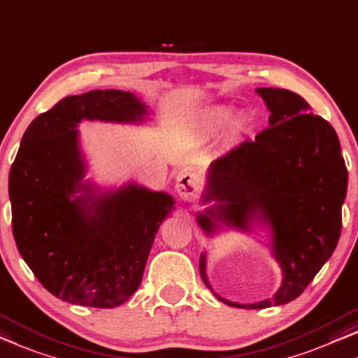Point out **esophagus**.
<instances>
[{
    "instance_id": "34e87169",
    "label": "esophagus",
    "mask_w": 358,
    "mask_h": 358,
    "mask_svg": "<svg viewBox=\"0 0 358 358\" xmlns=\"http://www.w3.org/2000/svg\"><path fill=\"white\" fill-rule=\"evenodd\" d=\"M176 192L184 201H194L199 194V179L190 171H184L179 174L178 184H176Z\"/></svg>"
}]
</instances>
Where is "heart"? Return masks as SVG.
<instances>
[{
  "mask_svg": "<svg viewBox=\"0 0 358 358\" xmlns=\"http://www.w3.org/2000/svg\"><path fill=\"white\" fill-rule=\"evenodd\" d=\"M227 111L222 110V108H216V110H210L206 115L203 116V127L206 131H216L222 126V122L226 121ZM245 127V121L241 116H236L231 119L229 122V131L231 134H239L243 131Z\"/></svg>",
  "mask_w": 358,
  "mask_h": 358,
  "instance_id": "obj_1",
  "label": "heart"
}]
</instances>
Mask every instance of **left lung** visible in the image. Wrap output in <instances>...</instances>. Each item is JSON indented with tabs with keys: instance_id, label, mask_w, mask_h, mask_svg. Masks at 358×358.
I'll use <instances>...</instances> for the list:
<instances>
[{
	"instance_id": "left-lung-1",
	"label": "left lung",
	"mask_w": 358,
	"mask_h": 358,
	"mask_svg": "<svg viewBox=\"0 0 358 358\" xmlns=\"http://www.w3.org/2000/svg\"><path fill=\"white\" fill-rule=\"evenodd\" d=\"M269 111L265 131L210 164L196 222L208 237L226 231L266 232V245L281 268V286L255 303L221 302L237 308H268L297 299L333 255L343 226L347 169L338 134L315 116L302 96L284 89L255 90Z\"/></svg>"
}]
</instances>
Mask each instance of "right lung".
<instances>
[{
  "label": "right lung",
  "instance_id": "add662e5",
  "mask_svg": "<svg viewBox=\"0 0 358 358\" xmlns=\"http://www.w3.org/2000/svg\"><path fill=\"white\" fill-rule=\"evenodd\" d=\"M150 108L131 92L71 95L25 131L11 171L9 200L19 253L46 291L82 307L115 308L142 282L162 222L176 210L166 192L137 182L100 189L79 124H143Z\"/></svg>",
  "mask_w": 358,
  "mask_h": 358
}]
</instances>
